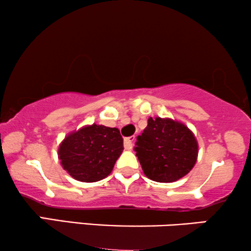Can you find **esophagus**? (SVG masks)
I'll list each match as a JSON object with an SVG mask.
<instances>
[{"instance_id": "1", "label": "esophagus", "mask_w": 251, "mask_h": 251, "mask_svg": "<svg viewBox=\"0 0 251 251\" xmlns=\"http://www.w3.org/2000/svg\"><path fill=\"white\" fill-rule=\"evenodd\" d=\"M136 137L135 136H131V137H128V138L125 139V149L126 150H131L133 147V142H135Z\"/></svg>"}]
</instances>
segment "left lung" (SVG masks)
<instances>
[{
  "label": "left lung",
  "mask_w": 251,
  "mask_h": 251,
  "mask_svg": "<svg viewBox=\"0 0 251 251\" xmlns=\"http://www.w3.org/2000/svg\"><path fill=\"white\" fill-rule=\"evenodd\" d=\"M198 150L195 136L184 123L161 118L149 119L135 146L145 176L159 183H173L190 173Z\"/></svg>",
  "instance_id": "left-lung-1"
}]
</instances>
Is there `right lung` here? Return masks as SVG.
<instances>
[{
    "mask_svg": "<svg viewBox=\"0 0 251 251\" xmlns=\"http://www.w3.org/2000/svg\"><path fill=\"white\" fill-rule=\"evenodd\" d=\"M122 151L123 138L118 128L94 123L65 137L58 157L74 179L94 183L112 173Z\"/></svg>",
    "mask_w": 251,
    "mask_h": 251,
    "instance_id": "add662e5",
    "label": "right lung"
}]
</instances>
